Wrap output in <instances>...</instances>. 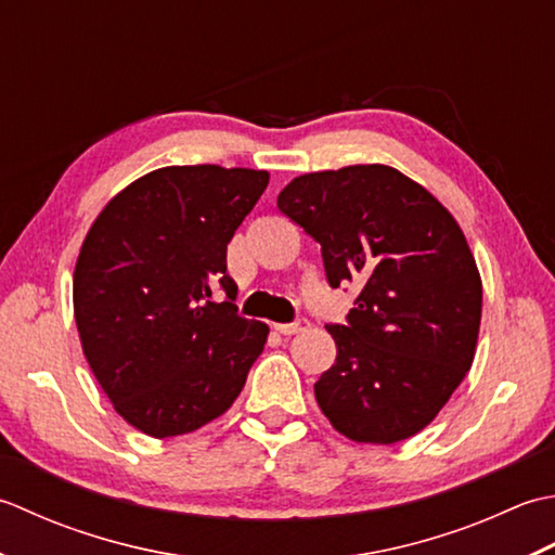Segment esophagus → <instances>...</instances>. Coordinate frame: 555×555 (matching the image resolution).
<instances>
[{"label": "esophagus", "mask_w": 555, "mask_h": 555, "mask_svg": "<svg viewBox=\"0 0 555 555\" xmlns=\"http://www.w3.org/2000/svg\"><path fill=\"white\" fill-rule=\"evenodd\" d=\"M307 327H309L307 319H297V321H292V323H278L275 331L280 335H297L301 331H307Z\"/></svg>", "instance_id": "1"}]
</instances>
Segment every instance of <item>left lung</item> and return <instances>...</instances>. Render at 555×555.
Wrapping results in <instances>:
<instances>
[{
	"instance_id": "1",
	"label": "left lung",
	"mask_w": 555,
	"mask_h": 555,
	"mask_svg": "<svg viewBox=\"0 0 555 555\" xmlns=\"http://www.w3.org/2000/svg\"><path fill=\"white\" fill-rule=\"evenodd\" d=\"M278 208L321 244L333 289L354 309L331 323L335 364L315 400L343 436L390 446L434 422L472 366L481 278L455 218L386 165L301 175Z\"/></svg>"
}]
</instances>
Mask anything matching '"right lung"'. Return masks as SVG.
<instances>
[{
    "label": "right lung",
    "mask_w": 555,
    "mask_h": 555,
    "mask_svg": "<svg viewBox=\"0 0 555 555\" xmlns=\"http://www.w3.org/2000/svg\"><path fill=\"white\" fill-rule=\"evenodd\" d=\"M268 172L182 165L135 179L90 228L74 270L83 354L115 410L153 438L218 420L263 352L268 325L242 319L228 244ZM225 292L211 301V289Z\"/></svg>",
    "instance_id": "obj_1"
}]
</instances>
